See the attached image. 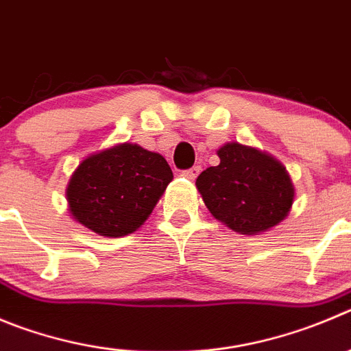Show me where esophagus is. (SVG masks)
<instances>
[{
	"label": "esophagus",
	"instance_id": "obj_1",
	"mask_svg": "<svg viewBox=\"0 0 351 351\" xmlns=\"http://www.w3.org/2000/svg\"><path fill=\"white\" fill-rule=\"evenodd\" d=\"M199 173H201V166H192L191 169H185L182 175L189 180H195L199 176Z\"/></svg>",
	"mask_w": 351,
	"mask_h": 351
}]
</instances>
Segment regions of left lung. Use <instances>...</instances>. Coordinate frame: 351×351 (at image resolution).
Listing matches in <instances>:
<instances>
[{
    "label": "left lung",
    "instance_id": "8db88e82",
    "mask_svg": "<svg viewBox=\"0 0 351 351\" xmlns=\"http://www.w3.org/2000/svg\"><path fill=\"white\" fill-rule=\"evenodd\" d=\"M216 154L220 165L195 180L216 220L242 235H258L286 220L296 192L279 159L237 142L225 143Z\"/></svg>",
    "mask_w": 351,
    "mask_h": 351
}]
</instances>
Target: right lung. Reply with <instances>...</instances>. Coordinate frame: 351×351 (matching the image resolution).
Wrapping results in <instances>:
<instances>
[{
    "instance_id": "add662e5",
    "label": "right lung",
    "mask_w": 351,
    "mask_h": 351,
    "mask_svg": "<svg viewBox=\"0 0 351 351\" xmlns=\"http://www.w3.org/2000/svg\"><path fill=\"white\" fill-rule=\"evenodd\" d=\"M173 171L160 154L136 143H117L80 162L65 189L74 221L101 237H124L138 230Z\"/></svg>"
}]
</instances>
